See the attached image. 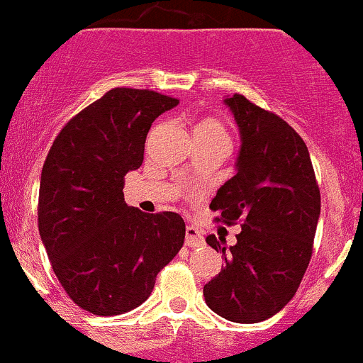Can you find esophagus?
Segmentation results:
<instances>
[{"label": "esophagus", "mask_w": 363, "mask_h": 363, "mask_svg": "<svg viewBox=\"0 0 363 363\" xmlns=\"http://www.w3.org/2000/svg\"><path fill=\"white\" fill-rule=\"evenodd\" d=\"M186 245L191 247V249H196V247H203L205 245V240L201 236V233L196 230V228L188 226L186 228Z\"/></svg>", "instance_id": "1"}]
</instances>
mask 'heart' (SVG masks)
Returning <instances> with one entry per match:
<instances>
[{
  "instance_id": "obj_1",
  "label": "heart",
  "mask_w": 363,
  "mask_h": 363,
  "mask_svg": "<svg viewBox=\"0 0 363 363\" xmlns=\"http://www.w3.org/2000/svg\"><path fill=\"white\" fill-rule=\"evenodd\" d=\"M194 139L203 140H216V143L230 144V133H228L226 125L220 120L212 116H205L198 120V123L193 128Z\"/></svg>"
}]
</instances>
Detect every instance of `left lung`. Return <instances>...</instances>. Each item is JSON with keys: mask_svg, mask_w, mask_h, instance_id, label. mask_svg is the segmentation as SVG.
Instances as JSON below:
<instances>
[{"mask_svg": "<svg viewBox=\"0 0 363 363\" xmlns=\"http://www.w3.org/2000/svg\"><path fill=\"white\" fill-rule=\"evenodd\" d=\"M242 137L236 175L211 208L217 223H242L236 243L207 236L224 266L203 287L208 308L236 323H257L292 299L313 254L320 189L310 152L291 125L243 95L224 99Z\"/></svg>", "mask_w": 363, "mask_h": 363, "instance_id": "1", "label": "left lung"}]
</instances>
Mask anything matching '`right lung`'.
I'll list each match as a JSON object with an SVG mask.
<instances>
[{"instance_id":"1","label":"right lung","mask_w":363,"mask_h":363,"mask_svg":"<svg viewBox=\"0 0 363 363\" xmlns=\"http://www.w3.org/2000/svg\"><path fill=\"white\" fill-rule=\"evenodd\" d=\"M177 104L155 90L118 86L72 116L48 151L38 228L53 273L85 311L113 316L140 306L184 243L179 213H144L123 196L151 123Z\"/></svg>"}]
</instances>
